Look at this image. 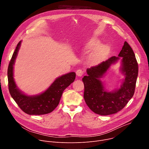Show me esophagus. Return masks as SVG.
Wrapping results in <instances>:
<instances>
[{
	"label": "esophagus",
	"instance_id": "34e87169",
	"mask_svg": "<svg viewBox=\"0 0 149 149\" xmlns=\"http://www.w3.org/2000/svg\"><path fill=\"white\" fill-rule=\"evenodd\" d=\"M83 73H84L83 71H82V70H81V69L77 70L76 71V74H77V75L78 76V77H81V76L83 75Z\"/></svg>",
	"mask_w": 149,
	"mask_h": 149
}]
</instances>
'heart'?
Here are the masks:
<instances>
[{
	"label": "heart",
	"mask_w": 149,
	"mask_h": 149,
	"mask_svg": "<svg viewBox=\"0 0 149 149\" xmlns=\"http://www.w3.org/2000/svg\"><path fill=\"white\" fill-rule=\"evenodd\" d=\"M100 44V41L97 39H91L89 40L85 45L84 49L87 51H90L97 48ZM102 57V53L101 51H96L92 53L89 58L88 61L90 63H95L101 59Z\"/></svg>",
	"instance_id": "obj_1"
}]
</instances>
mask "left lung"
I'll use <instances>...</instances> for the list:
<instances>
[{"mask_svg":"<svg viewBox=\"0 0 149 149\" xmlns=\"http://www.w3.org/2000/svg\"><path fill=\"white\" fill-rule=\"evenodd\" d=\"M118 56H112L96 66L88 68V75L82 78L85 101L97 114L107 116L117 113L125 107L134 95L139 67L135 54L126 41ZM120 57L121 70L125 78L120 89L109 92L104 89L100 78Z\"/></svg>","mask_w":149,"mask_h":149,"instance_id":"obj_1","label":"left lung"}]
</instances>
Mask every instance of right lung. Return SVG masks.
I'll return each instance as SVG.
<instances>
[{
  "mask_svg": "<svg viewBox=\"0 0 149 149\" xmlns=\"http://www.w3.org/2000/svg\"><path fill=\"white\" fill-rule=\"evenodd\" d=\"M21 40L13 54L8 69L9 93L20 109L29 115H43L51 113L59 104L64 90L72 83L76 74L69 72L57 78L44 93L37 95H27L17 87L13 78V65L17 55Z\"/></svg>",
  "mask_w": 149,
  "mask_h": 149,
  "instance_id": "1",
  "label": "right lung"
}]
</instances>
